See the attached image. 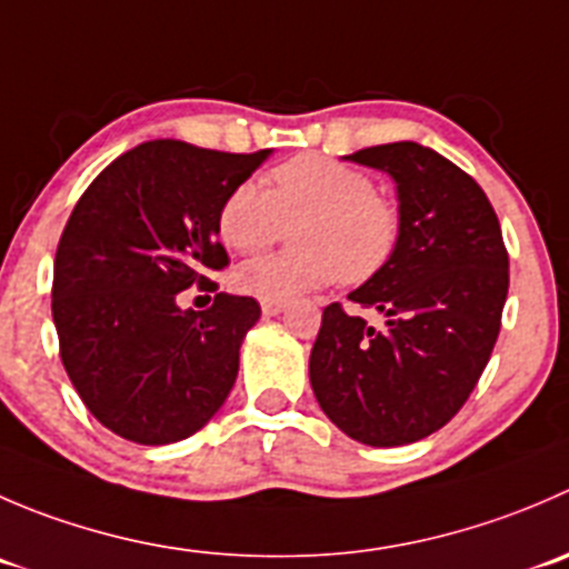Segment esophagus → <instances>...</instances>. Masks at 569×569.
Returning a JSON list of instances; mask_svg holds the SVG:
<instances>
[{
    "label": "esophagus",
    "instance_id": "1",
    "mask_svg": "<svg viewBox=\"0 0 569 569\" xmlns=\"http://www.w3.org/2000/svg\"><path fill=\"white\" fill-rule=\"evenodd\" d=\"M261 311H263V317H274V313L283 311V302H269V300H263V302H261Z\"/></svg>",
    "mask_w": 569,
    "mask_h": 569
}]
</instances>
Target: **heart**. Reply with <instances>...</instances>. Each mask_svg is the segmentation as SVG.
<instances>
[{"mask_svg":"<svg viewBox=\"0 0 569 569\" xmlns=\"http://www.w3.org/2000/svg\"><path fill=\"white\" fill-rule=\"evenodd\" d=\"M300 218V247L241 263L236 289L286 302L336 278L358 283L389 261L400 233L397 208L375 191V180L325 156L289 158L269 172V189L252 180L236 186L219 208L217 228L233 250L261 252Z\"/></svg>","mask_w":569,"mask_h":569,"instance_id":"heart-1","label":"heart"}]
</instances>
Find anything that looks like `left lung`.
Listing matches in <instances>:
<instances>
[{
  "label": "left lung",
  "instance_id": "left-lung-1",
  "mask_svg": "<svg viewBox=\"0 0 569 569\" xmlns=\"http://www.w3.org/2000/svg\"><path fill=\"white\" fill-rule=\"evenodd\" d=\"M347 158L389 172L400 197L395 252L350 291L386 319L372 328L330 302L308 372L339 431L397 448L439 431L476 389L500 333L509 252L489 197L439 152L397 141Z\"/></svg>",
  "mask_w": 569,
  "mask_h": 569
}]
</instances>
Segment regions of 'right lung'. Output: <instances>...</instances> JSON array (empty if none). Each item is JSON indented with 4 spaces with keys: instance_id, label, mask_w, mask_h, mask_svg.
Returning a JSON list of instances; mask_svg holds the SVG:
<instances>
[{
    "instance_id": "obj_1",
    "label": "right lung",
    "mask_w": 569,
    "mask_h": 569,
    "mask_svg": "<svg viewBox=\"0 0 569 569\" xmlns=\"http://www.w3.org/2000/svg\"><path fill=\"white\" fill-rule=\"evenodd\" d=\"M269 156L158 138L108 163L77 200L54 252L60 361L121 439L180 442L228 400L261 306L219 291L206 311H183L178 297L219 289L208 278L230 263L219 208Z\"/></svg>"
}]
</instances>
